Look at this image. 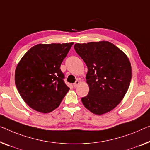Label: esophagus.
<instances>
[{
  "mask_svg": "<svg viewBox=\"0 0 150 150\" xmlns=\"http://www.w3.org/2000/svg\"><path fill=\"white\" fill-rule=\"evenodd\" d=\"M79 81H78V80H77V81H75V83L74 84H73V86H74V88H77V87L79 86Z\"/></svg>",
  "mask_w": 150,
  "mask_h": 150,
  "instance_id": "1",
  "label": "esophagus"
}]
</instances>
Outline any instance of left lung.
Returning <instances> with one entry per match:
<instances>
[{
	"label": "left lung",
	"mask_w": 150,
	"mask_h": 150,
	"mask_svg": "<svg viewBox=\"0 0 150 150\" xmlns=\"http://www.w3.org/2000/svg\"><path fill=\"white\" fill-rule=\"evenodd\" d=\"M74 48L88 67L89 91L83 104L95 115L115 108L123 99L131 79V66L127 55L107 41L75 44Z\"/></svg>",
	"instance_id": "1"
}]
</instances>
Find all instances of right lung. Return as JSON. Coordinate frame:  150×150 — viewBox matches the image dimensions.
<instances>
[{"mask_svg": "<svg viewBox=\"0 0 150 150\" xmlns=\"http://www.w3.org/2000/svg\"><path fill=\"white\" fill-rule=\"evenodd\" d=\"M71 43L40 44L31 48L18 63L15 85L29 106L48 113L59 106L69 90L61 69Z\"/></svg>", "mask_w": 150, "mask_h": 150, "instance_id": "right-lung-1", "label": "right lung"}]
</instances>
